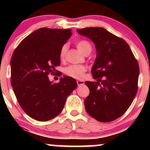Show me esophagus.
<instances>
[{"instance_id":"obj_1","label":"esophagus","mask_w":150,"mask_h":150,"mask_svg":"<svg viewBox=\"0 0 150 150\" xmlns=\"http://www.w3.org/2000/svg\"><path fill=\"white\" fill-rule=\"evenodd\" d=\"M77 83L78 86H81L83 85L84 84H85V82H84L83 80H77Z\"/></svg>"}]
</instances>
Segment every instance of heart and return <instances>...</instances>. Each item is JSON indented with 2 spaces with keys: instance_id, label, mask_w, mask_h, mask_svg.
<instances>
[{
  "instance_id": "obj_1",
  "label": "heart",
  "mask_w": 150,
  "mask_h": 150,
  "mask_svg": "<svg viewBox=\"0 0 150 150\" xmlns=\"http://www.w3.org/2000/svg\"><path fill=\"white\" fill-rule=\"evenodd\" d=\"M76 46L77 49L81 53H83L84 55L89 53L92 51V46L90 43L87 42V40H79L76 43ZM67 51H68V46L67 44H64L62 46L60 50L59 57L60 59L64 60L66 56ZM86 67L82 65H70L65 68V73L68 76L73 77L75 79H82L84 76V74L86 71Z\"/></svg>"
}]
</instances>
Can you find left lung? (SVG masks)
Wrapping results in <instances>:
<instances>
[{"label": "left lung", "instance_id": "left-lung-1", "mask_svg": "<svg viewBox=\"0 0 150 150\" xmlns=\"http://www.w3.org/2000/svg\"><path fill=\"white\" fill-rule=\"evenodd\" d=\"M77 32L90 39L97 50L91 72L97 82H85L89 89L86 111L98 121L116 120L128 110L137 94V61L125 40L104 28L87 27Z\"/></svg>", "mask_w": 150, "mask_h": 150}]
</instances>
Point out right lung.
<instances>
[{
	"mask_svg": "<svg viewBox=\"0 0 150 150\" xmlns=\"http://www.w3.org/2000/svg\"><path fill=\"white\" fill-rule=\"evenodd\" d=\"M71 35V29L40 28L20 43L11 58V85L15 97L23 111L39 121L57 116L77 87L73 77L63 76L58 83L48 77L55 74L61 63L60 50Z\"/></svg>",
	"mask_w": 150,
	"mask_h": 150,
	"instance_id": "1",
	"label": "right lung"
}]
</instances>
